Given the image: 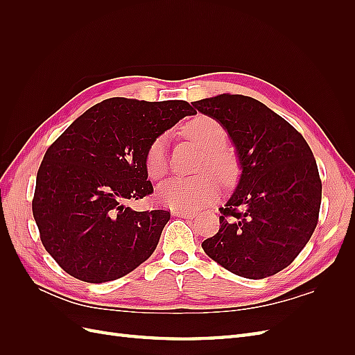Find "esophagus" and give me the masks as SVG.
Here are the masks:
<instances>
[{
  "label": "esophagus",
  "mask_w": 355,
  "mask_h": 355,
  "mask_svg": "<svg viewBox=\"0 0 355 355\" xmlns=\"http://www.w3.org/2000/svg\"><path fill=\"white\" fill-rule=\"evenodd\" d=\"M173 214H175V216L185 218V219L196 218V213L194 211H187V210H173Z\"/></svg>",
  "instance_id": "34e87169"
}]
</instances>
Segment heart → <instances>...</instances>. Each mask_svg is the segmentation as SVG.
Listing matches in <instances>:
<instances>
[{"mask_svg": "<svg viewBox=\"0 0 355 355\" xmlns=\"http://www.w3.org/2000/svg\"><path fill=\"white\" fill-rule=\"evenodd\" d=\"M184 135L202 149L204 157L198 164V171L205 173L189 179H170L158 189L161 202L175 210H196L206 206L219 194L218 178L223 182H231L235 175L232 158L223 151L228 141L225 127L211 116L200 115L185 124ZM166 136H158L148 146L145 154V170L153 180L164 178L167 173Z\"/></svg>", "mask_w": 355, "mask_h": 355, "instance_id": "heart-1", "label": "heart"}]
</instances>
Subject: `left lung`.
Masks as SVG:
<instances>
[{"instance_id": "obj_1", "label": "left lung", "mask_w": 355, "mask_h": 355, "mask_svg": "<svg viewBox=\"0 0 355 355\" xmlns=\"http://www.w3.org/2000/svg\"><path fill=\"white\" fill-rule=\"evenodd\" d=\"M192 105L227 128L243 168L219 209V232L202 241V250L244 278L280 272L318 223L321 179L313 151L292 124L249 96L219 94Z\"/></svg>"}]
</instances>
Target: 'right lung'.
<instances>
[{"label": "right lung", "mask_w": 355, "mask_h": 355, "mask_svg": "<svg viewBox=\"0 0 355 355\" xmlns=\"http://www.w3.org/2000/svg\"><path fill=\"white\" fill-rule=\"evenodd\" d=\"M194 114L185 101L106 99L49 146L32 214L63 271L85 283L112 282L154 253L170 210L135 211L127 202L154 192L146 180L148 146Z\"/></svg>", "instance_id": "1"}]
</instances>
